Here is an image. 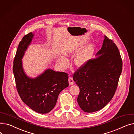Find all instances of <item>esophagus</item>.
<instances>
[{"label":"esophagus","instance_id":"1","mask_svg":"<svg viewBox=\"0 0 134 134\" xmlns=\"http://www.w3.org/2000/svg\"><path fill=\"white\" fill-rule=\"evenodd\" d=\"M68 82H69V85H72L74 83V81L73 79V78L71 76H69L68 78Z\"/></svg>","mask_w":134,"mask_h":134}]
</instances>
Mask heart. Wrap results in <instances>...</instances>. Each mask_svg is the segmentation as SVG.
Masks as SVG:
<instances>
[{
	"label": "heart",
	"instance_id": "b5f03b06",
	"mask_svg": "<svg viewBox=\"0 0 134 134\" xmlns=\"http://www.w3.org/2000/svg\"><path fill=\"white\" fill-rule=\"evenodd\" d=\"M78 51V49H75L74 51ZM93 52V47L92 45H88L85 48L76 56L74 59L75 64L78 67L83 66L92 57ZM59 62L62 66H66L67 65L68 61L67 59L63 56H60L58 58Z\"/></svg>",
	"mask_w": 134,
	"mask_h": 134
}]
</instances>
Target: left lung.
Wrapping results in <instances>:
<instances>
[{"instance_id": "obj_1", "label": "left lung", "mask_w": 134, "mask_h": 134, "mask_svg": "<svg viewBox=\"0 0 134 134\" xmlns=\"http://www.w3.org/2000/svg\"><path fill=\"white\" fill-rule=\"evenodd\" d=\"M96 55L100 56L90 60L73 75L80 89L77 101L86 112L99 111L112 99L122 71L120 53L113 41L106 36Z\"/></svg>"}]
</instances>
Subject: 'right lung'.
Listing matches in <instances>:
<instances>
[{
  "mask_svg": "<svg viewBox=\"0 0 134 134\" xmlns=\"http://www.w3.org/2000/svg\"><path fill=\"white\" fill-rule=\"evenodd\" d=\"M34 35L32 32L27 34L19 42L13 61V72L21 99L35 112L47 114L55 106L59 93L69 86L68 76L66 73L51 69L35 78L25 74L22 59Z\"/></svg>",
  "mask_w": 134,
  "mask_h": 134,
  "instance_id": "1",
  "label": "right lung"
}]
</instances>
